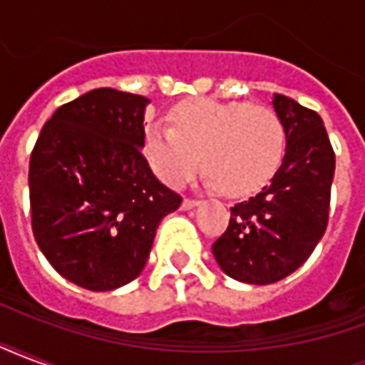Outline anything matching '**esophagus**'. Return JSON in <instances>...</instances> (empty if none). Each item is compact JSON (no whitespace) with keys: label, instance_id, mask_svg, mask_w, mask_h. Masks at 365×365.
Masks as SVG:
<instances>
[{"label":"esophagus","instance_id":"1","mask_svg":"<svg viewBox=\"0 0 365 365\" xmlns=\"http://www.w3.org/2000/svg\"><path fill=\"white\" fill-rule=\"evenodd\" d=\"M199 201H195V199H183L182 201V209L183 211H190V209H193V207H197Z\"/></svg>","mask_w":365,"mask_h":365}]
</instances>
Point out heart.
Listing matches in <instances>:
<instances>
[{
  "label": "heart",
  "instance_id": "1",
  "mask_svg": "<svg viewBox=\"0 0 365 365\" xmlns=\"http://www.w3.org/2000/svg\"><path fill=\"white\" fill-rule=\"evenodd\" d=\"M170 119L172 128L152 123L144 130V154L170 187L185 185L201 162L207 185L242 195L268 183L282 164L285 128L268 107L195 99Z\"/></svg>",
  "mask_w": 365,
  "mask_h": 365
}]
</instances>
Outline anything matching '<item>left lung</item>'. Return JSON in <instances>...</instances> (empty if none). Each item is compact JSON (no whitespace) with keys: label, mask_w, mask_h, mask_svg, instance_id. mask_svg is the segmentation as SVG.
<instances>
[{"label":"left lung","mask_w":365,"mask_h":365,"mask_svg":"<svg viewBox=\"0 0 365 365\" xmlns=\"http://www.w3.org/2000/svg\"><path fill=\"white\" fill-rule=\"evenodd\" d=\"M285 128V154L260 193L230 207V221L213 256L225 274L268 285L301 268L329 222L334 152L319 113L274 93Z\"/></svg>","instance_id":"obj_1"}]
</instances>
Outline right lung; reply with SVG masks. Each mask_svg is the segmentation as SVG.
Wrapping results in <instances>:
<instances>
[{
  "label": "right lung",
  "instance_id": "obj_1",
  "mask_svg": "<svg viewBox=\"0 0 365 365\" xmlns=\"http://www.w3.org/2000/svg\"><path fill=\"white\" fill-rule=\"evenodd\" d=\"M150 99L99 88L58 107L29 164L33 235L51 266L90 291L130 283L182 197L143 156Z\"/></svg>",
  "mask_w": 365,
  "mask_h": 365
}]
</instances>
